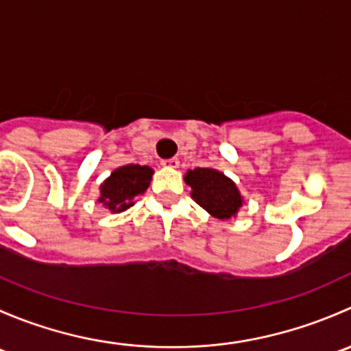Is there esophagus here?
<instances>
[{"instance_id": "1", "label": "esophagus", "mask_w": 351, "mask_h": 351, "mask_svg": "<svg viewBox=\"0 0 351 351\" xmlns=\"http://www.w3.org/2000/svg\"><path fill=\"white\" fill-rule=\"evenodd\" d=\"M161 165L165 166V168H178L180 161L178 158H171V159H165V161H161Z\"/></svg>"}]
</instances>
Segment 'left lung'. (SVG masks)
I'll list each match as a JSON object with an SVG mask.
<instances>
[{
    "label": "left lung",
    "instance_id": "left-lung-1",
    "mask_svg": "<svg viewBox=\"0 0 351 351\" xmlns=\"http://www.w3.org/2000/svg\"><path fill=\"white\" fill-rule=\"evenodd\" d=\"M186 185L192 186V197L200 207L217 219L236 217L243 205L238 186L224 173L214 168L189 169L185 175Z\"/></svg>",
    "mask_w": 351,
    "mask_h": 351
}]
</instances>
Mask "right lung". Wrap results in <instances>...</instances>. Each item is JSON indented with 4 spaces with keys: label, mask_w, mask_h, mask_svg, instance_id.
I'll return each mask as SVG.
<instances>
[{
    "label": "right lung",
    "mask_w": 351,
    "mask_h": 351,
    "mask_svg": "<svg viewBox=\"0 0 351 351\" xmlns=\"http://www.w3.org/2000/svg\"><path fill=\"white\" fill-rule=\"evenodd\" d=\"M153 173L149 166H120L101 183L98 202H101L112 212L127 210L134 205V198L146 192Z\"/></svg>",
    "instance_id": "obj_1"
}]
</instances>
